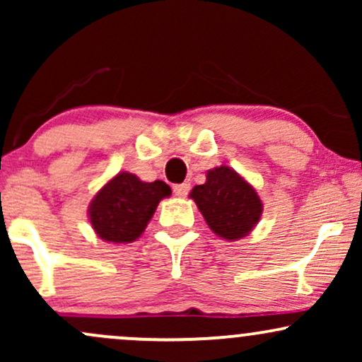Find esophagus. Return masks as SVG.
<instances>
[{
  "mask_svg": "<svg viewBox=\"0 0 362 362\" xmlns=\"http://www.w3.org/2000/svg\"><path fill=\"white\" fill-rule=\"evenodd\" d=\"M189 190H190V184L173 185V194H175L177 197H185V195L189 194Z\"/></svg>",
  "mask_w": 362,
  "mask_h": 362,
  "instance_id": "esophagus-1",
  "label": "esophagus"
}]
</instances>
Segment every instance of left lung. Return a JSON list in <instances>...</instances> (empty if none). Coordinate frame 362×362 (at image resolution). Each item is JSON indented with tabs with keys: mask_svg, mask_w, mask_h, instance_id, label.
I'll list each match as a JSON object with an SVG mask.
<instances>
[{
	"mask_svg": "<svg viewBox=\"0 0 362 362\" xmlns=\"http://www.w3.org/2000/svg\"><path fill=\"white\" fill-rule=\"evenodd\" d=\"M207 226L228 242L243 238L255 228L262 216V201L255 189L233 168L209 170L206 182L190 192Z\"/></svg>",
	"mask_w": 362,
	"mask_h": 362,
	"instance_id": "obj_1",
	"label": "left lung"
}]
</instances>
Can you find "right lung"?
Listing matches in <instances>:
<instances>
[{"label": "right lung", "instance_id": "1", "mask_svg": "<svg viewBox=\"0 0 362 362\" xmlns=\"http://www.w3.org/2000/svg\"><path fill=\"white\" fill-rule=\"evenodd\" d=\"M170 194L172 189L165 182H143L132 173L120 172L90 202L91 228L105 242H134L146 230L161 199Z\"/></svg>", "mask_w": 362, "mask_h": 362}]
</instances>
